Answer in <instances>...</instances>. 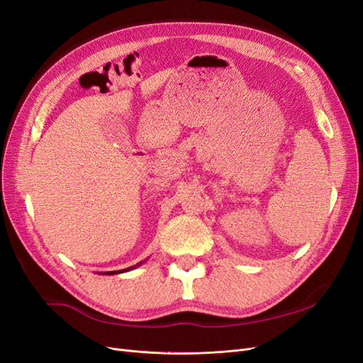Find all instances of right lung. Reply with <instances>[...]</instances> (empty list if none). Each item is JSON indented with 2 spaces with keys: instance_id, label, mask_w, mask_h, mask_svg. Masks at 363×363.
Instances as JSON below:
<instances>
[{
  "instance_id": "1",
  "label": "right lung",
  "mask_w": 363,
  "mask_h": 363,
  "mask_svg": "<svg viewBox=\"0 0 363 363\" xmlns=\"http://www.w3.org/2000/svg\"><path fill=\"white\" fill-rule=\"evenodd\" d=\"M130 269V268H128ZM123 271H127V269H123ZM118 272H121V271H118ZM107 274H116L115 271H111V272H107Z\"/></svg>"
}]
</instances>
